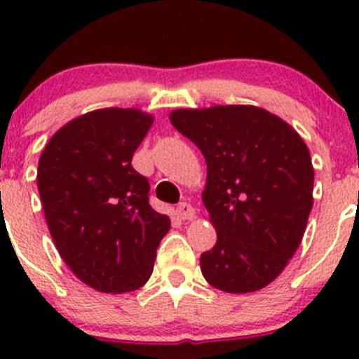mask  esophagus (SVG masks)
I'll return each mask as SVG.
<instances>
[{"mask_svg": "<svg viewBox=\"0 0 359 359\" xmlns=\"http://www.w3.org/2000/svg\"><path fill=\"white\" fill-rule=\"evenodd\" d=\"M177 215L182 220H193L196 212H194V208L189 203H179V205H177Z\"/></svg>", "mask_w": 359, "mask_h": 359, "instance_id": "1", "label": "esophagus"}]
</instances>
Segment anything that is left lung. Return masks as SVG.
I'll list each match as a JSON object with an SVG mask.
<instances>
[{"label": "left lung", "instance_id": "8db88e82", "mask_svg": "<svg viewBox=\"0 0 359 359\" xmlns=\"http://www.w3.org/2000/svg\"><path fill=\"white\" fill-rule=\"evenodd\" d=\"M170 121L206 161L203 203L217 243L201 253L203 276L227 293L267 287L299 248L313 208L306 142L257 106L175 109Z\"/></svg>", "mask_w": 359, "mask_h": 359}]
</instances>
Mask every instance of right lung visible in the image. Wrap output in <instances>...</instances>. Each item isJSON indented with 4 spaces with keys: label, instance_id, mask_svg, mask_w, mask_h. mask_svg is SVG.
Here are the masks:
<instances>
[{
    "label": "right lung",
    "instance_id": "right-lung-1",
    "mask_svg": "<svg viewBox=\"0 0 359 359\" xmlns=\"http://www.w3.org/2000/svg\"><path fill=\"white\" fill-rule=\"evenodd\" d=\"M154 116L135 107L90 111L57 130L38 163L50 234L78 280L104 293L144 287L170 217L151 208L132 158Z\"/></svg>",
    "mask_w": 359,
    "mask_h": 359
}]
</instances>
